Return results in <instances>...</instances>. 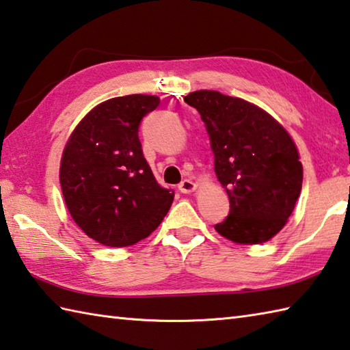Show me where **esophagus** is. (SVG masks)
Returning a JSON list of instances; mask_svg holds the SVG:
<instances>
[{
  "mask_svg": "<svg viewBox=\"0 0 350 350\" xmlns=\"http://www.w3.org/2000/svg\"><path fill=\"white\" fill-rule=\"evenodd\" d=\"M196 188H197L196 183L193 180H189V179H183L179 183V191H180V193H183V194L193 193V191H196Z\"/></svg>",
  "mask_w": 350,
  "mask_h": 350,
  "instance_id": "34e87169",
  "label": "esophagus"
}]
</instances>
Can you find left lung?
I'll use <instances>...</instances> for the list:
<instances>
[{
  "instance_id": "1",
  "label": "left lung",
  "mask_w": 350,
  "mask_h": 350,
  "mask_svg": "<svg viewBox=\"0 0 350 350\" xmlns=\"http://www.w3.org/2000/svg\"><path fill=\"white\" fill-rule=\"evenodd\" d=\"M206 124L218 182L230 214L215 230L237 244H261L288 221L300 196L304 167L290 133L253 103L217 91L183 98Z\"/></svg>"
}]
</instances>
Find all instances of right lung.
Listing matches in <instances>:
<instances>
[{
  "mask_svg": "<svg viewBox=\"0 0 350 350\" xmlns=\"http://www.w3.org/2000/svg\"><path fill=\"white\" fill-rule=\"evenodd\" d=\"M156 95L106 100L89 111L68 138L59 179L75 224L95 241L126 247L147 238L174 200L156 182L142 154L141 120L159 106Z\"/></svg>",
  "mask_w": 350,
  "mask_h": 350,
  "instance_id": "obj_1",
  "label": "right lung"
}]
</instances>
